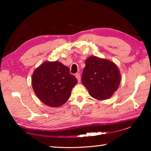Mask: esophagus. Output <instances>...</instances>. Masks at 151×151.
<instances>
[{
  "label": "esophagus",
  "mask_w": 151,
  "mask_h": 151,
  "mask_svg": "<svg viewBox=\"0 0 151 151\" xmlns=\"http://www.w3.org/2000/svg\"><path fill=\"white\" fill-rule=\"evenodd\" d=\"M75 76H76V78H77L78 81L81 82V75H80V73H76Z\"/></svg>",
  "instance_id": "34e87169"
}]
</instances>
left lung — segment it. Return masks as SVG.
Wrapping results in <instances>:
<instances>
[{"label":"left lung","instance_id":"obj_1","mask_svg":"<svg viewBox=\"0 0 151 151\" xmlns=\"http://www.w3.org/2000/svg\"><path fill=\"white\" fill-rule=\"evenodd\" d=\"M82 83L92 97L106 100L117 90L121 82L119 70L110 60L90 56L86 60Z\"/></svg>","mask_w":151,"mask_h":151}]
</instances>
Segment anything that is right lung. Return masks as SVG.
Segmentation results:
<instances>
[{
    "label": "right lung",
    "mask_w": 151,
    "mask_h": 151,
    "mask_svg": "<svg viewBox=\"0 0 151 151\" xmlns=\"http://www.w3.org/2000/svg\"><path fill=\"white\" fill-rule=\"evenodd\" d=\"M77 79L69 67L59 62H45L34 70L32 85L40 100L50 107H59L69 99Z\"/></svg>",
    "instance_id": "obj_1"
}]
</instances>
